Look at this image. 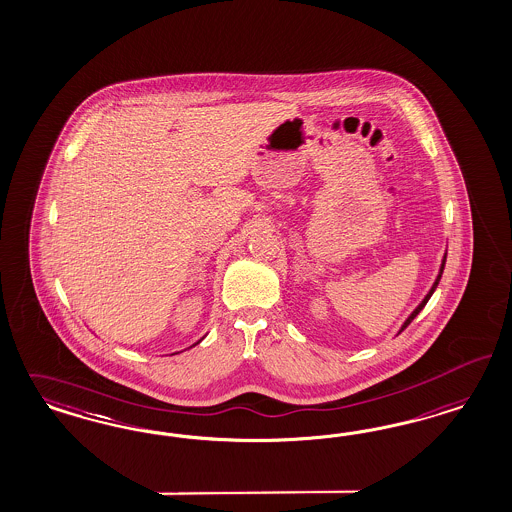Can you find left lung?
<instances>
[{
    "label": "left lung",
    "instance_id": "left-lung-1",
    "mask_svg": "<svg viewBox=\"0 0 512 512\" xmlns=\"http://www.w3.org/2000/svg\"><path fill=\"white\" fill-rule=\"evenodd\" d=\"M444 263H446V257H444V259H442L441 272H439V276H437V280H435V283H433V287H431V291H429V293H427V295H425V299H423L422 302H420V306H418V308H416V310H414V312H412V314H410V318L406 319L405 325H403V329H401V331H405L406 327H408V325H410V321H412V319L416 318V316H418V314H420V312H422L423 306H425V304H427V300L431 299V295H433V293H435V289H437V285H439V282H441L442 270H444Z\"/></svg>",
    "mask_w": 512,
    "mask_h": 512
}]
</instances>
